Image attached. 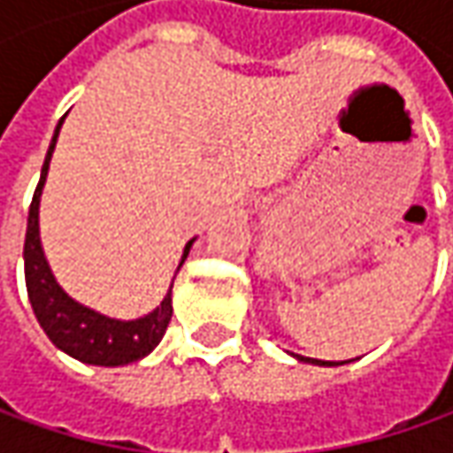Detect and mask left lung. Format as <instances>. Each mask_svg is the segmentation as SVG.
<instances>
[{
    "label": "left lung",
    "mask_w": 453,
    "mask_h": 453,
    "mask_svg": "<svg viewBox=\"0 0 453 453\" xmlns=\"http://www.w3.org/2000/svg\"><path fill=\"white\" fill-rule=\"evenodd\" d=\"M295 356V353H292ZM300 363H312V365H325V368H333V365H342V363H335V360H315V357H304V356H295Z\"/></svg>",
    "instance_id": "1"
}]
</instances>
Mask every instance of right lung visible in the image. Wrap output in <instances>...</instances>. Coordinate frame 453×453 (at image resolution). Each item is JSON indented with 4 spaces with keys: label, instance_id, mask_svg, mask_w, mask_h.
<instances>
[{
    "label": "right lung",
    "instance_id": "add662e5",
    "mask_svg": "<svg viewBox=\"0 0 453 453\" xmlns=\"http://www.w3.org/2000/svg\"><path fill=\"white\" fill-rule=\"evenodd\" d=\"M65 120V118H62ZM62 120L55 128L50 150L44 156L42 173L40 183L35 188L32 206H29V217H27V236H25V282L27 295L32 310L37 315V322L42 325L47 338L55 342V348H60L62 353L75 357L80 363L88 365H128L133 360L146 357L161 342L165 327L173 315V304H171V288L165 292V297L156 310H150L149 315L135 318V320H115L108 315H100L97 310H90L88 304H80L73 300L65 289L58 285L55 274L47 265V257L42 250V239H40V199H42L44 181H47V171L52 161V150L60 135ZM196 239H191L183 247L179 270L186 262V257L191 252V244ZM176 270V272H179Z\"/></svg>",
    "mask_w": 453,
    "mask_h": 453
}]
</instances>
